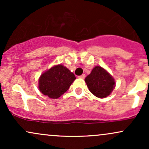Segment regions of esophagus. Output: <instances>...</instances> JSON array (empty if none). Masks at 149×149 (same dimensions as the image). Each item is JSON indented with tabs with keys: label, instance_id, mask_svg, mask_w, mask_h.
<instances>
[{
	"label": "esophagus",
	"instance_id": "obj_1",
	"mask_svg": "<svg viewBox=\"0 0 149 149\" xmlns=\"http://www.w3.org/2000/svg\"><path fill=\"white\" fill-rule=\"evenodd\" d=\"M79 78H83H83H85V74H82L81 76H79Z\"/></svg>",
	"mask_w": 149,
	"mask_h": 149
}]
</instances>
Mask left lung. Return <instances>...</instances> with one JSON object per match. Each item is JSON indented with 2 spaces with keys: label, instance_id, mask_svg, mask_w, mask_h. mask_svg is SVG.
I'll use <instances>...</instances> for the list:
<instances>
[{
  "label": "left lung",
  "instance_id": "8db88e82",
  "mask_svg": "<svg viewBox=\"0 0 149 149\" xmlns=\"http://www.w3.org/2000/svg\"><path fill=\"white\" fill-rule=\"evenodd\" d=\"M89 90L99 98H105L115 88L114 78L107 72V70L97 66L85 79Z\"/></svg>",
  "mask_w": 149,
  "mask_h": 149
}]
</instances>
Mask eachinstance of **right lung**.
<instances>
[{
  "label": "right lung",
  "instance_id": "1",
  "mask_svg": "<svg viewBox=\"0 0 149 149\" xmlns=\"http://www.w3.org/2000/svg\"><path fill=\"white\" fill-rule=\"evenodd\" d=\"M76 76L63 65L52 66L41 74L38 88L41 93L51 99H57L69 90Z\"/></svg>",
  "mask_w": 149,
  "mask_h": 149
}]
</instances>
